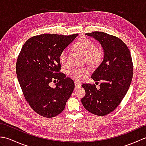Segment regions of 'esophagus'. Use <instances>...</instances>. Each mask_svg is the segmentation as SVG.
Instances as JSON below:
<instances>
[{
  "mask_svg": "<svg viewBox=\"0 0 146 146\" xmlns=\"http://www.w3.org/2000/svg\"><path fill=\"white\" fill-rule=\"evenodd\" d=\"M75 88H78L81 87V84L79 83L78 82H75Z\"/></svg>",
  "mask_w": 146,
  "mask_h": 146,
  "instance_id": "obj_1",
  "label": "esophagus"
}]
</instances>
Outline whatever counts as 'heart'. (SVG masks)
<instances>
[{
	"mask_svg": "<svg viewBox=\"0 0 146 146\" xmlns=\"http://www.w3.org/2000/svg\"><path fill=\"white\" fill-rule=\"evenodd\" d=\"M74 48L84 55L85 60L92 66H96L100 63L102 59V52L100 49L95 48V44L90 39L86 38H82L77 40L74 44ZM67 49H64L59 55V60L62 64L67 61ZM68 75L71 78L81 81L84 79L88 73V70L84 67H73L68 71Z\"/></svg>",
	"mask_w": 146,
	"mask_h": 146,
	"instance_id": "b5f03b06",
	"label": "heart"
}]
</instances>
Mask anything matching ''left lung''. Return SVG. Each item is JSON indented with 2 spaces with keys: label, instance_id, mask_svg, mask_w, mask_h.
<instances>
[{
  "label": "left lung",
  "instance_id": "left-lung-1",
  "mask_svg": "<svg viewBox=\"0 0 146 146\" xmlns=\"http://www.w3.org/2000/svg\"><path fill=\"white\" fill-rule=\"evenodd\" d=\"M85 35L100 43L104 57L92 75L94 81L102 80L100 88L95 84H83L86 94L81 101L90 113L104 116L115 109L129 88L133 76L131 54L127 45L116 36L98 31Z\"/></svg>",
  "mask_w": 146,
  "mask_h": 146
}]
</instances>
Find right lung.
I'll use <instances>...</instances> for the list:
<instances>
[{
  "mask_svg": "<svg viewBox=\"0 0 146 146\" xmlns=\"http://www.w3.org/2000/svg\"><path fill=\"white\" fill-rule=\"evenodd\" d=\"M78 35L42 34L29 38L21 49L17 79L27 102L40 115L51 118L61 113L75 88L73 80L60 72L59 55ZM56 80V87L51 88L49 83Z\"/></svg>",
  "mask_w": 146,
  "mask_h": 146,
  "instance_id": "obj_1",
  "label": "right lung"
}]
</instances>
